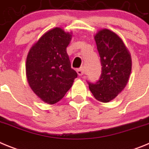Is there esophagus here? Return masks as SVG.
<instances>
[{
  "label": "esophagus",
  "instance_id": "obj_1",
  "mask_svg": "<svg viewBox=\"0 0 149 149\" xmlns=\"http://www.w3.org/2000/svg\"><path fill=\"white\" fill-rule=\"evenodd\" d=\"M77 74H78L79 76H82L83 74H84V69H83L82 68L77 69Z\"/></svg>",
  "mask_w": 149,
  "mask_h": 149
}]
</instances>
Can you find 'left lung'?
<instances>
[{
	"label": "left lung",
	"instance_id": "obj_1",
	"mask_svg": "<svg viewBox=\"0 0 149 149\" xmlns=\"http://www.w3.org/2000/svg\"><path fill=\"white\" fill-rule=\"evenodd\" d=\"M101 63V74L95 84L88 82L95 99L107 103L125 89L131 72V56L122 39L108 29L94 36Z\"/></svg>",
	"mask_w": 149,
	"mask_h": 149
}]
</instances>
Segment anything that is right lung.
Masks as SVG:
<instances>
[{"label": "right lung", "instance_id": "1", "mask_svg": "<svg viewBox=\"0 0 149 149\" xmlns=\"http://www.w3.org/2000/svg\"><path fill=\"white\" fill-rule=\"evenodd\" d=\"M72 36L55 27L42 36L29 51L27 81L33 93L45 103L54 104L60 101L77 77L66 52Z\"/></svg>", "mask_w": 149, "mask_h": 149}]
</instances>
